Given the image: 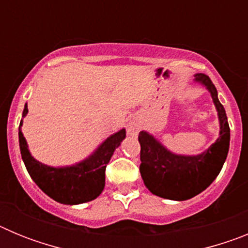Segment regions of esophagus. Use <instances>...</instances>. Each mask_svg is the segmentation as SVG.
<instances>
[{
  "label": "esophagus",
  "mask_w": 248,
  "mask_h": 248,
  "mask_svg": "<svg viewBox=\"0 0 248 248\" xmlns=\"http://www.w3.org/2000/svg\"><path fill=\"white\" fill-rule=\"evenodd\" d=\"M140 129V124L138 122H130L128 124V128H126V131H128L129 135H137L138 131H139Z\"/></svg>",
  "instance_id": "obj_1"
}]
</instances>
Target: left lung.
<instances>
[{"instance_id": "obj_1", "label": "left lung", "mask_w": 248, "mask_h": 248, "mask_svg": "<svg viewBox=\"0 0 248 248\" xmlns=\"http://www.w3.org/2000/svg\"><path fill=\"white\" fill-rule=\"evenodd\" d=\"M195 80L211 93L220 120V137L202 154L195 156L176 155L146 131L139 133L140 174L151 192L168 200L184 201L194 198L211 185L222 169L230 146V126L226 111L217 98L214 83L203 73Z\"/></svg>"}]
</instances>
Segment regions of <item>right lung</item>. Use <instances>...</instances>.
<instances>
[{
  "instance_id": "obj_1",
  "label": "right lung",
  "mask_w": 248,
  "mask_h": 248,
  "mask_svg": "<svg viewBox=\"0 0 248 248\" xmlns=\"http://www.w3.org/2000/svg\"><path fill=\"white\" fill-rule=\"evenodd\" d=\"M28 113L25 105L22 117ZM19 123L18 138L21 155L28 174L45 194L65 205L88 202L102 194L105 185V168L113 155L114 150L120 145L126 133L122 129L110 135L93 154L80 163L65 168H52L39 163L32 157L27 148V141L21 131Z\"/></svg>"
}]
</instances>
